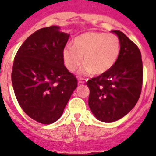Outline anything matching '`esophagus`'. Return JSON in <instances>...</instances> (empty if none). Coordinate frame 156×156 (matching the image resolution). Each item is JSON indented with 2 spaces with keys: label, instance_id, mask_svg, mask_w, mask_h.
I'll return each instance as SVG.
<instances>
[{
  "label": "esophagus",
  "instance_id": "obj_1",
  "mask_svg": "<svg viewBox=\"0 0 156 156\" xmlns=\"http://www.w3.org/2000/svg\"><path fill=\"white\" fill-rule=\"evenodd\" d=\"M85 83V80L83 78H78V84H83Z\"/></svg>",
  "mask_w": 156,
  "mask_h": 156
}]
</instances>
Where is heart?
Returning a JSON list of instances; mask_svg holds the SVG:
<instances>
[{
  "instance_id": "1",
  "label": "heart",
  "mask_w": 156,
  "mask_h": 156,
  "mask_svg": "<svg viewBox=\"0 0 156 156\" xmlns=\"http://www.w3.org/2000/svg\"><path fill=\"white\" fill-rule=\"evenodd\" d=\"M120 51L121 42L116 35L88 31L73 40V47H65L64 62L69 70L74 71L83 64L84 57L83 72L102 74L114 66Z\"/></svg>"
}]
</instances>
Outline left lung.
<instances>
[{
  "mask_svg": "<svg viewBox=\"0 0 156 156\" xmlns=\"http://www.w3.org/2000/svg\"><path fill=\"white\" fill-rule=\"evenodd\" d=\"M121 42L116 63L106 73L87 82L90 89L88 105L104 122L122 118L133 108L140 97L143 67L138 46L123 32L114 30Z\"/></svg>",
  "mask_w": 156,
  "mask_h": 156,
  "instance_id": "1",
  "label": "left lung"
}]
</instances>
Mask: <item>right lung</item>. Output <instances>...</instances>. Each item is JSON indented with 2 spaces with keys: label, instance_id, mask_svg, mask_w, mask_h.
<instances>
[{
  "label": "right lung",
  "instance_id": "add662e5",
  "mask_svg": "<svg viewBox=\"0 0 156 156\" xmlns=\"http://www.w3.org/2000/svg\"><path fill=\"white\" fill-rule=\"evenodd\" d=\"M51 26L29 36L17 52L12 84L18 104L30 118L49 125L61 116L78 80L64 66L69 34Z\"/></svg>",
  "mask_w": 156,
  "mask_h": 156
}]
</instances>
